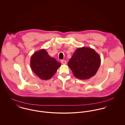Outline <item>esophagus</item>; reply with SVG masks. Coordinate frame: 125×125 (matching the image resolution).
<instances>
[{
	"mask_svg": "<svg viewBox=\"0 0 125 125\" xmlns=\"http://www.w3.org/2000/svg\"><path fill=\"white\" fill-rule=\"evenodd\" d=\"M61 62H62V63L63 64H65L67 63L66 61H65V60H62V61H61Z\"/></svg>",
	"mask_w": 125,
	"mask_h": 125,
	"instance_id": "34e87169",
	"label": "esophagus"
}]
</instances>
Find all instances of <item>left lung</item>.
Here are the masks:
<instances>
[{
  "mask_svg": "<svg viewBox=\"0 0 125 125\" xmlns=\"http://www.w3.org/2000/svg\"><path fill=\"white\" fill-rule=\"evenodd\" d=\"M101 63L100 56L94 49L83 47L75 50L68 65L75 77L85 80L95 75Z\"/></svg>",
  "mask_w": 125,
  "mask_h": 125,
  "instance_id": "1",
  "label": "left lung"
}]
</instances>
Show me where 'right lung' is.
I'll return each instance as SVG.
<instances>
[{
  "instance_id": "add662e5",
  "label": "right lung",
  "mask_w": 125,
  "mask_h": 125,
  "mask_svg": "<svg viewBox=\"0 0 125 125\" xmlns=\"http://www.w3.org/2000/svg\"><path fill=\"white\" fill-rule=\"evenodd\" d=\"M61 65V63L51 57L43 49L34 52L30 59L32 70L42 80L51 79Z\"/></svg>"
}]
</instances>
